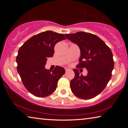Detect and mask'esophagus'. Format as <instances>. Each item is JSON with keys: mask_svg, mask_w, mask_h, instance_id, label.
Instances as JSON below:
<instances>
[{"mask_svg": "<svg viewBox=\"0 0 128 128\" xmlns=\"http://www.w3.org/2000/svg\"><path fill=\"white\" fill-rule=\"evenodd\" d=\"M65 69H66V72H68V71L70 70V69H69V68H66Z\"/></svg>", "mask_w": 128, "mask_h": 128, "instance_id": "34e87169", "label": "esophagus"}]
</instances>
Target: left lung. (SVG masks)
I'll use <instances>...</instances> for the list:
<instances>
[{"mask_svg":"<svg viewBox=\"0 0 128 128\" xmlns=\"http://www.w3.org/2000/svg\"><path fill=\"white\" fill-rule=\"evenodd\" d=\"M65 36L81 51L80 63L76 67L88 70V74L84 76L78 69H73L75 76L70 82L71 90L79 98H94L104 89L111 78L114 61L111 49L94 34L79 32Z\"/></svg>","mask_w":128,"mask_h":128,"instance_id":"left-lung-1","label":"left lung"}]
</instances>
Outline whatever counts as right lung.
I'll return each instance as SVG.
<instances>
[{"instance_id":"right-lung-1","label":"right lung","mask_w":128,"mask_h":128,"mask_svg":"<svg viewBox=\"0 0 128 128\" xmlns=\"http://www.w3.org/2000/svg\"><path fill=\"white\" fill-rule=\"evenodd\" d=\"M64 40L63 34L48 30L33 36L19 48L17 71L25 88L34 96L43 98L52 94L66 72L59 66L52 72L45 68L47 58L54 55L56 43Z\"/></svg>"}]
</instances>
